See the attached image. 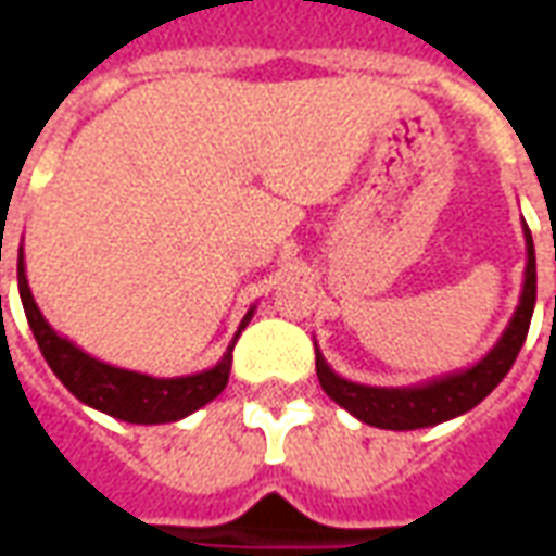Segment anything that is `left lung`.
<instances>
[{"label":"left lung","mask_w":556,"mask_h":556,"mask_svg":"<svg viewBox=\"0 0 556 556\" xmlns=\"http://www.w3.org/2000/svg\"><path fill=\"white\" fill-rule=\"evenodd\" d=\"M525 243H527V267L525 286H521V301L515 306L509 325L494 342V349L467 369L431 378L422 384L410 387H369L349 381L330 369L325 354L315 349V372L321 381V390L337 402L339 408L375 426V429L390 431H410L429 429L446 419L462 417L470 408H477L482 399L489 396L494 387L501 384L506 372L513 369L518 351L525 345L533 306H536V253H533V238L525 223Z\"/></svg>","instance_id":"8db88e82"}]
</instances>
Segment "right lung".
Masks as SVG:
<instances>
[{
  "label": "right lung",
  "mask_w": 556,
  "mask_h": 556,
  "mask_svg": "<svg viewBox=\"0 0 556 556\" xmlns=\"http://www.w3.org/2000/svg\"><path fill=\"white\" fill-rule=\"evenodd\" d=\"M17 286L20 301H23L31 333H35V342L41 349L43 361L50 363L55 378L83 405L101 410V414H110L115 419H125V422H137V426L175 422V419L190 417L193 410H199L207 402H214L226 390V384H229L231 351H235V342H238L241 330L250 325V318L255 313V306L247 309L238 333L229 342V349L223 351V357L211 369L181 375V378H154V375L110 366V363L98 361V357H91L83 349H77L67 337H59L50 327V321L43 318L41 309H38L35 298H31L29 279H26V262H23V247H20L17 253Z\"/></svg>",
  "instance_id": "1"
}]
</instances>
